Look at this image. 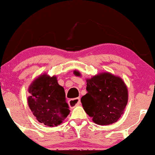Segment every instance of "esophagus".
<instances>
[{
  "label": "esophagus",
  "mask_w": 155,
  "mask_h": 155,
  "mask_svg": "<svg viewBox=\"0 0 155 155\" xmlns=\"http://www.w3.org/2000/svg\"><path fill=\"white\" fill-rule=\"evenodd\" d=\"M81 104V101H80V98H75V99H70L68 101V105L71 108L76 107V106H79Z\"/></svg>",
  "instance_id": "34e87169"
}]
</instances>
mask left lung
I'll return each instance as SVG.
<instances>
[{"mask_svg": "<svg viewBox=\"0 0 155 155\" xmlns=\"http://www.w3.org/2000/svg\"><path fill=\"white\" fill-rule=\"evenodd\" d=\"M74 74L81 76L79 71ZM87 93L81 101L84 111L99 125H109L118 121L128 101V89L119 76L103 72L87 79Z\"/></svg>", "mask_w": 155, "mask_h": 155, "instance_id": "1", "label": "left lung"}]
</instances>
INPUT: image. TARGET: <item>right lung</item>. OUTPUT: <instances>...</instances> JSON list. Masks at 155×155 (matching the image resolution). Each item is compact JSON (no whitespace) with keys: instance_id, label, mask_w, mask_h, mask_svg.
<instances>
[{"instance_id":"1","label":"right lung","mask_w":155,"mask_h":155,"mask_svg":"<svg viewBox=\"0 0 155 155\" xmlns=\"http://www.w3.org/2000/svg\"><path fill=\"white\" fill-rule=\"evenodd\" d=\"M28 104L38 122L48 127H56L70 113L63 87L56 76L41 74L30 84Z\"/></svg>"}]
</instances>
